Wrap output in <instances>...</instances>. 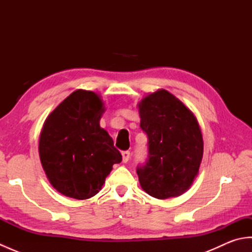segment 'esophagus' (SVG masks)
Listing matches in <instances>:
<instances>
[{
    "instance_id": "34e87169",
    "label": "esophagus",
    "mask_w": 252,
    "mask_h": 252,
    "mask_svg": "<svg viewBox=\"0 0 252 252\" xmlns=\"http://www.w3.org/2000/svg\"><path fill=\"white\" fill-rule=\"evenodd\" d=\"M130 159V152L129 151H125L122 152V161L123 162H127Z\"/></svg>"
}]
</instances>
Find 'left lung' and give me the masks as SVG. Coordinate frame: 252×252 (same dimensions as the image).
I'll return each mask as SVG.
<instances>
[{"label":"left lung","mask_w":252,"mask_h":252,"mask_svg":"<svg viewBox=\"0 0 252 252\" xmlns=\"http://www.w3.org/2000/svg\"><path fill=\"white\" fill-rule=\"evenodd\" d=\"M142 130L148 136V158L136 173L142 189L158 199L178 197L199 171L203 141L195 115L165 90L138 103Z\"/></svg>","instance_id":"1"}]
</instances>
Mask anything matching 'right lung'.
Here are the masks:
<instances>
[{"label": "right lung", "mask_w": 252, "mask_h": 252, "mask_svg": "<svg viewBox=\"0 0 252 252\" xmlns=\"http://www.w3.org/2000/svg\"><path fill=\"white\" fill-rule=\"evenodd\" d=\"M105 111L100 96L77 90L53 110L42 127L39 155L50 183L74 199L95 196L112 165L122 160L99 120Z\"/></svg>", "instance_id": "1"}]
</instances>
